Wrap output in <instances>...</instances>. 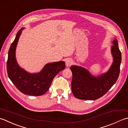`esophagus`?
Listing matches in <instances>:
<instances>
[{
	"label": "esophagus",
	"instance_id": "1",
	"mask_svg": "<svg viewBox=\"0 0 128 128\" xmlns=\"http://www.w3.org/2000/svg\"><path fill=\"white\" fill-rule=\"evenodd\" d=\"M73 62H73L72 59H71V58H67V59H66V66L67 67L71 66V65L73 64Z\"/></svg>",
	"mask_w": 128,
	"mask_h": 128
}]
</instances>
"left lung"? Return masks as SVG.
<instances>
[{"label": "left lung", "mask_w": 128, "mask_h": 128, "mask_svg": "<svg viewBox=\"0 0 128 128\" xmlns=\"http://www.w3.org/2000/svg\"><path fill=\"white\" fill-rule=\"evenodd\" d=\"M111 54L113 61L108 71L97 76H93L85 68L71 66V89L76 98L83 100H96L110 89L118 78L122 54L116 38L112 41Z\"/></svg>", "instance_id": "1"}]
</instances>
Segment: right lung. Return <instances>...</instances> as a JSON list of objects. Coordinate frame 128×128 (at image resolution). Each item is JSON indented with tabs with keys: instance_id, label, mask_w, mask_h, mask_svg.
I'll return each instance as SVG.
<instances>
[{
	"instance_id": "1",
	"label": "right lung",
	"mask_w": 128,
	"mask_h": 128,
	"mask_svg": "<svg viewBox=\"0 0 128 128\" xmlns=\"http://www.w3.org/2000/svg\"><path fill=\"white\" fill-rule=\"evenodd\" d=\"M24 28L18 31L8 52L6 68L9 78L16 87L24 94L39 96L49 89L53 79L65 68L64 61L47 64L40 72L35 74L26 71L18 64L15 51L20 36Z\"/></svg>"
}]
</instances>
